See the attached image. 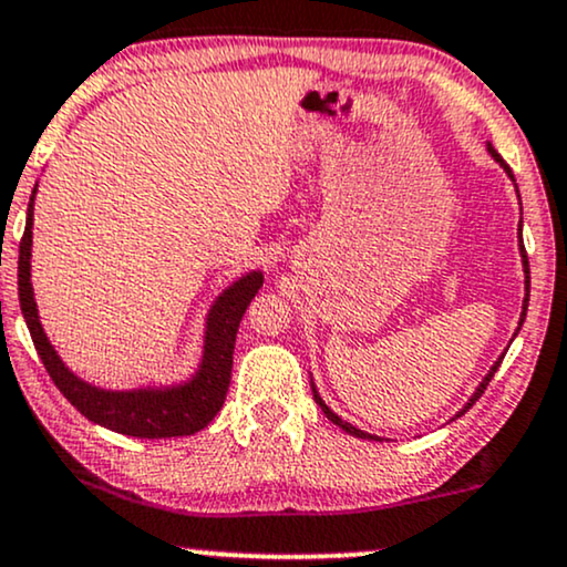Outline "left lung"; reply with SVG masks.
Returning <instances> with one entry per match:
<instances>
[{"mask_svg":"<svg viewBox=\"0 0 567 567\" xmlns=\"http://www.w3.org/2000/svg\"><path fill=\"white\" fill-rule=\"evenodd\" d=\"M486 148H489V154L494 156V162H499V167H503V169L507 172V175H511V181H513V172H511V167H507V164H505V159H503V156H499L497 152H494V146H492V143H489V146H486ZM523 267H526V300H523V313H520V324H518V329L523 327V319H526V308H528V261H526V259H523ZM515 334H518V332H515ZM499 363H503V358H499V361H497V363H494V367H492V371H489V374H486V377L482 379V384H478V386H476V392H474V395H471V400H468V403H465V408H463V411H461V413H457V415H463L465 411H468V408H471V405H474V403H476V400H478V398H482V395H484L486 384H489V382H492L494 371H497V369H499ZM311 390H313V400H317V405L321 408V411H324V415H327V419H329V421H332V424H337V426H340V429H342V432H348V434H353V436H361V440H379V436H374V434H367V432H361V429H355L353 424H348V421H342V419H340V415H337V413L332 411V408H329V405L324 403V400H321V398H319L317 386H313V384H311Z\"/></svg>","mask_w":567,"mask_h":567,"instance_id":"left-lung-1","label":"left lung"}]
</instances>
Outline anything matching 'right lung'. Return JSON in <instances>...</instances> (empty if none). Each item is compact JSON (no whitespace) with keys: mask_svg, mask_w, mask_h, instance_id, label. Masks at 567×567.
<instances>
[{"mask_svg":"<svg viewBox=\"0 0 567 567\" xmlns=\"http://www.w3.org/2000/svg\"><path fill=\"white\" fill-rule=\"evenodd\" d=\"M33 198L28 204L25 233L20 240L18 259V296L20 311L28 329H31L33 346L41 361L56 384V390L81 411L93 424L112 429L117 434L141 436V440H164V436H188L204 429L219 408L225 405L233 374V350L240 319L250 300L264 285L261 271H250L233 282L221 296L214 300L209 319H206L204 358L196 377L175 386H146V390H102L83 382L62 363L52 342L47 340L44 327L39 321V308L33 300L31 285V243H33Z\"/></svg>","mask_w":567,"mask_h":567,"instance_id":"obj_1","label":"right lung"}]
</instances>
